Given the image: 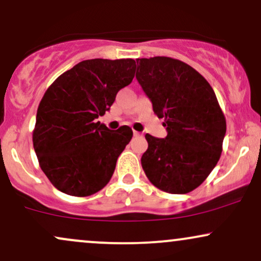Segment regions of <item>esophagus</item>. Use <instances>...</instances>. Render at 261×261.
I'll return each mask as SVG.
<instances>
[{
    "instance_id": "34e87169",
    "label": "esophagus",
    "mask_w": 261,
    "mask_h": 261,
    "mask_svg": "<svg viewBox=\"0 0 261 261\" xmlns=\"http://www.w3.org/2000/svg\"><path fill=\"white\" fill-rule=\"evenodd\" d=\"M133 134H134V137H140V133H139V132H137V130H134Z\"/></svg>"
}]
</instances>
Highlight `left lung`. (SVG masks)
Wrapping results in <instances>:
<instances>
[{
	"mask_svg": "<svg viewBox=\"0 0 261 261\" xmlns=\"http://www.w3.org/2000/svg\"><path fill=\"white\" fill-rule=\"evenodd\" d=\"M136 78L165 118L164 139L146 134V177L171 194H186L206 179L222 152L226 119L213 88L189 64L171 57L138 58Z\"/></svg>",
	"mask_w": 261,
	"mask_h": 261,
	"instance_id": "obj_1",
	"label": "left lung"
}]
</instances>
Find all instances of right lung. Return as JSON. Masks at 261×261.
Wrapping results in <instances>:
<instances>
[{"mask_svg": "<svg viewBox=\"0 0 261 261\" xmlns=\"http://www.w3.org/2000/svg\"><path fill=\"white\" fill-rule=\"evenodd\" d=\"M136 67L132 58L82 61L46 90L36 113L33 144L40 167L58 191L88 197L111 179L133 132L128 125L112 132L96 119L130 84Z\"/></svg>", "mask_w": 261, "mask_h": 261, "instance_id": "1", "label": "right lung"}]
</instances>
